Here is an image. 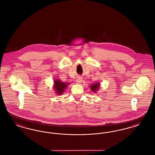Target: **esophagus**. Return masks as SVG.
Instances as JSON below:
<instances>
[{
	"instance_id": "1",
	"label": "esophagus",
	"mask_w": 155,
	"mask_h": 155,
	"mask_svg": "<svg viewBox=\"0 0 155 155\" xmlns=\"http://www.w3.org/2000/svg\"><path fill=\"white\" fill-rule=\"evenodd\" d=\"M82 78H81V77L78 76V77H77V80H76V82H77L78 84H81V82H82Z\"/></svg>"
}]
</instances>
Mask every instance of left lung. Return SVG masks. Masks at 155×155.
Here are the masks:
<instances>
[{"mask_svg":"<svg viewBox=\"0 0 155 155\" xmlns=\"http://www.w3.org/2000/svg\"><path fill=\"white\" fill-rule=\"evenodd\" d=\"M100 85H101V84L99 82H97V83H95L94 84H92L91 85V89L94 92H96V91L99 88Z\"/></svg>","mask_w":155,"mask_h":155,"instance_id":"left-lung-1","label":"left lung"}]
</instances>
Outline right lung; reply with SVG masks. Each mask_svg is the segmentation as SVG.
I'll return each instance as SVG.
<instances>
[{
	"instance_id": "obj_1",
	"label": "right lung",
	"mask_w": 155,
	"mask_h": 155,
	"mask_svg": "<svg viewBox=\"0 0 155 155\" xmlns=\"http://www.w3.org/2000/svg\"><path fill=\"white\" fill-rule=\"evenodd\" d=\"M70 83H65L62 81H60L59 80H56L54 81V86L53 88L56 91V94L58 95L62 94L64 90L67 88L68 84Z\"/></svg>"
}]
</instances>
